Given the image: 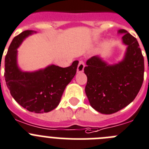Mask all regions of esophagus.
I'll return each instance as SVG.
<instances>
[{"mask_svg": "<svg viewBox=\"0 0 149 149\" xmlns=\"http://www.w3.org/2000/svg\"><path fill=\"white\" fill-rule=\"evenodd\" d=\"M84 68H85V63L82 61H80L79 62L78 67H77V72L78 73H82V71L84 70Z\"/></svg>", "mask_w": 149, "mask_h": 149, "instance_id": "1", "label": "esophagus"}]
</instances>
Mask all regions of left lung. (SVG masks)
Returning a JSON list of instances; mask_svg holds the SVG:
<instances>
[{
	"instance_id": "left-lung-1",
	"label": "left lung",
	"mask_w": 149,
	"mask_h": 149,
	"mask_svg": "<svg viewBox=\"0 0 149 149\" xmlns=\"http://www.w3.org/2000/svg\"><path fill=\"white\" fill-rule=\"evenodd\" d=\"M123 43L127 46L125 58L108 65L99 56L86 61L85 94L91 106L102 114H112L130 104L140 90L144 79V58L138 41L124 29Z\"/></svg>"
}]
</instances>
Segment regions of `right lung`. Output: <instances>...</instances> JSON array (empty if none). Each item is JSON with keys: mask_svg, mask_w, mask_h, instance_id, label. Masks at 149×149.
Segmentation results:
<instances>
[{"mask_svg": "<svg viewBox=\"0 0 149 149\" xmlns=\"http://www.w3.org/2000/svg\"><path fill=\"white\" fill-rule=\"evenodd\" d=\"M33 31H24L14 37L5 57L6 86L15 100L30 112H48L56 108L64 91L76 75L79 61L70 67L52 64L35 72H23L17 64V49Z\"/></svg>", "mask_w": 149, "mask_h": 149, "instance_id": "obj_1", "label": "right lung"}]
</instances>
